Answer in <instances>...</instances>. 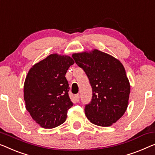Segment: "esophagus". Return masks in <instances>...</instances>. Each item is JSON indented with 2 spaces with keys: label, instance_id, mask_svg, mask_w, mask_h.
Wrapping results in <instances>:
<instances>
[{
  "label": "esophagus",
  "instance_id": "34e87169",
  "mask_svg": "<svg viewBox=\"0 0 155 155\" xmlns=\"http://www.w3.org/2000/svg\"><path fill=\"white\" fill-rule=\"evenodd\" d=\"M79 98H80V96H79V94H75V96H74V99H75V100H76V101H79Z\"/></svg>",
  "mask_w": 155,
  "mask_h": 155
}]
</instances>
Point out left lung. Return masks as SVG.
I'll return each instance as SVG.
<instances>
[{
    "label": "left lung",
    "mask_w": 155,
    "mask_h": 155,
    "mask_svg": "<svg viewBox=\"0 0 155 155\" xmlns=\"http://www.w3.org/2000/svg\"><path fill=\"white\" fill-rule=\"evenodd\" d=\"M72 58L86 74L92 89V100L84 109L87 118L96 125L111 126L129 104L130 84L123 64L97 49L76 53Z\"/></svg>",
    "instance_id": "left-lung-1"
}]
</instances>
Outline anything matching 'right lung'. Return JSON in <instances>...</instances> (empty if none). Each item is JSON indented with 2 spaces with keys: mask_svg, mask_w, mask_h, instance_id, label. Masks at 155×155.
<instances>
[{
  "mask_svg": "<svg viewBox=\"0 0 155 155\" xmlns=\"http://www.w3.org/2000/svg\"><path fill=\"white\" fill-rule=\"evenodd\" d=\"M74 63L70 56L53 54L35 64L28 72L24 86L26 108L42 128H55L66 120L73 103L65 74Z\"/></svg>",
  "mask_w": 155,
  "mask_h": 155,
  "instance_id": "obj_1",
  "label": "right lung"
}]
</instances>
